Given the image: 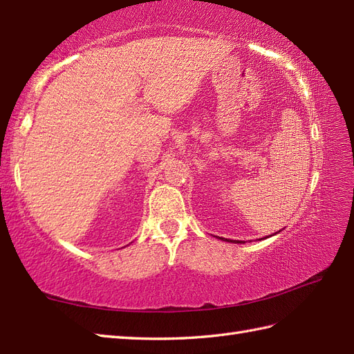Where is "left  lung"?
<instances>
[{
    "instance_id": "8db88e82",
    "label": "left lung",
    "mask_w": 354,
    "mask_h": 354,
    "mask_svg": "<svg viewBox=\"0 0 354 354\" xmlns=\"http://www.w3.org/2000/svg\"><path fill=\"white\" fill-rule=\"evenodd\" d=\"M228 242H232V240H228ZM232 243H236V242H232Z\"/></svg>"
}]
</instances>
